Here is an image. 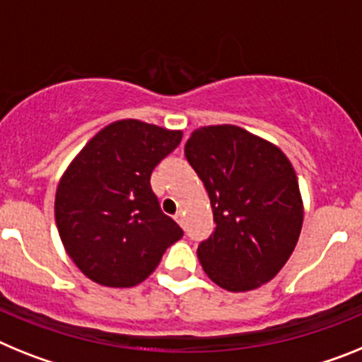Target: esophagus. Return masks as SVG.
Segmentation results:
<instances>
[{
    "mask_svg": "<svg viewBox=\"0 0 362 362\" xmlns=\"http://www.w3.org/2000/svg\"><path fill=\"white\" fill-rule=\"evenodd\" d=\"M175 220H177L178 224H180L182 228H184V224H185V213L184 211H178L177 215H175Z\"/></svg>",
    "mask_w": 362,
    "mask_h": 362,
    "instance_id": "34e87169",
    "label": "esophagus"
}]
</instances>
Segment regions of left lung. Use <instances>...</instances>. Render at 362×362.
<instances>
[{
  "instance_id": "obj_1",
  "label": "left lung",
  "mask_w": 362,
  "mask_h": 362,
  "mask_svg": "<svg viewBox=\"0 0 362 362\" xmlns=\"http://www.w3.org/2000/svg\"><path fill=\"white\" fill-rule=\"evenodd\" d=\"M184 153L204 182L216 224L197 250L204 272L228 291L272 281L303 228V199L290 160L237 125L197 129Z\"/></svg>"
}]
</instances>
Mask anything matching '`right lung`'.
I'll list each match as a JSON object with an SVG mask.
<instances>
[{
	"instance_id": "1",
	"label": "right lung",
	"mask_w": 362,
	"mask_h": 362,
	"mask_svg": "<svg viewBox=\"0 0 362 362\" xmlns=\"http://www.w3.org/2000/svg\"><path fill=\"white\" fill-rule=\"evenodd\" d=\"M180 140L182 131L118 120L90 138L64 173L56 226L67 255L90 281L140 284L182 238V228L163 215L151 189V173Z\"/></svg>"
}]
</instances>
